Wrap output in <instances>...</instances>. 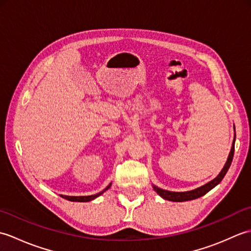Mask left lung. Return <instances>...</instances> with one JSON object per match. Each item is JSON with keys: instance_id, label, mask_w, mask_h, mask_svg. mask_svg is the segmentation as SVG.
<instances>
[{"instance_id": "8db88e82", "label": "left lung", "mask_w": 251, "mask_h": 251, "mask_svg": "<svg viewBox=\"0 0 251 251\" xmlns=\"http://www.w3.org/2000/svg\"><path fill=\"white\" fill-rule=\"evenodd\" d=\"M234 130H235V127H234ZM235 134H234V140L232 143V148H231V151L228 153V156L226 162V165L223 166L222 170L220 172V174L217 176L215 179H212L209 182L200 186V188L194 189V190H191V191H186V192H173V191H167V190H163L161 188H158V186L152 184L154 191L156 192V193L162 197L164 200H167V201H192V200H195V199H199V197L205 195L206 193H208L211 189H214L216 185L219 184L221 182V180L225 178L226 174L227 173L228 168L231 166V163H232V159L234 156V147H235Z\"/></svg>"}]
</instances>
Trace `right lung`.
Returning a JSON list of instances; mask_svg holds the SVG:
<instances>
[{"label":"right lung","mask_w":251,"mask_h":251,"mask_svg":"<svg viewBox=\"0 0 251 251\" xmlns=\"http://www.w3.org/2000/svg\"><path fill=\"white\" fill-rule=\"evenodd\" d=\"M111 184H112V183H110L108 186H106V188H105L104 190H102L101 192H99V193L94 194V195H87V196H68V195H60V196L62 197V199L68 200V201H93V200H95V199H97V197L100 196L101 194H103L106 190H109Z\"/></svg>","instance_id":"add662e5"}]
</instances>
